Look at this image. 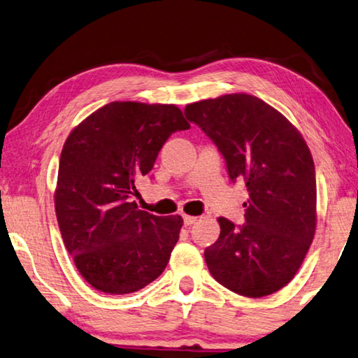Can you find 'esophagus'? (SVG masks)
<instances>
[{
	"label": "esophagus",
	"instance_id": "obj_1",
	"mask_svg": "<svg viewBox=\"0 0 358 358\" xmlns=\"http://www.w3.org/2000/svg\"><path fill=\"white\" fill-rule=\"evenodd\" d=\"M197 219H199V217H196V216H187V214H185V216H183L185 225H192V224H196V222H197Z\"/></svg>",
	"mask_w": 358,
	"mask_h": 358
}]
</instances>
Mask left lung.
<instances>
[{
	"label": "left lung",
	"mask_w": 358,
	"mask_h": 358,
	"mask_svg": "<svg viewBox=\"0 0 358 358\" xmlns=\"http://www.w3.org/2000/svg\"><path fill=\"white\" fill-rule=\"evenodd\" d=\"M187 120L224 155L231 181L244 180L245 224L219 217L205 249L211 275L245 297H264L294 278L316 231V177L310 148L275 108L249 94L191 103Z\"/></svg>",
	"instance_id": "left-lung-1"
}]
</instances>
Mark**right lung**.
Here are the masks:
<instances>
[{"label":"right lung","instance_id":"1","mask_svg":"<svg viewBox=\"0 0 358 358\" xmlns=\"http://www.w3.org/2000/svg\"><path fill=\"white\" fill-rule=\"evenodd\" d=\"M189 127L175 105L113 101L71 129L55 210L67 252L95 289L129 294L166 269L183 219L139 210L131 196L169 136Z\"/></svg>","mask_w":358,"mask_h":358}]
</instances>
